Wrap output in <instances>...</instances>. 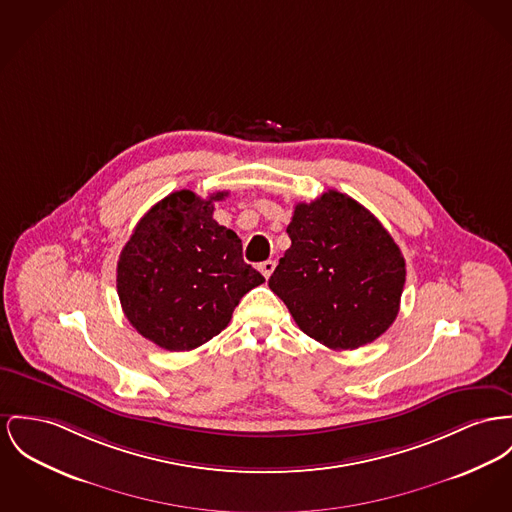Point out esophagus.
Segmentation results:
<instances>
[{
  "label": "esophagus",
  "instance_id": "esophagus-1",
  "mask_svg": "<svg viewBox=\"0 0 512 512\" xmlns=\"http://www.w3.org/2000/svg\"><path fill=\"white\" fill-rule=\"evenodd\" d=\"M258 270L268 279V277L272 275L273 270H275V262H273V260H266V262H262V264L258 266Z\"/></svg>",
  "mask_w": 512,
  "mask_h": 512
}]
</instances>
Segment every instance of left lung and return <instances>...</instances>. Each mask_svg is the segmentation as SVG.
<instances>
[{"label":"left lung","instance_id":"obj_1","mask_svg":"<svg viewBox=\"0 0 512 512\" xmlns=\"http://www.w3.org/2000/svg\"><path fill=\"white\" fill-rule=\"evenodd\" d=\"M291 246L268 285L297 326L330 349H357L398 316L406 260L390 233L359 202L328 190L297 204Z\"/></svg>","mask_w":512,"mask_h":512}]
</instances>
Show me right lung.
I'll return each instance as SVG.
<instances>
[{
    "instance_id": "add662e5",
    "label": "right lung",
    "mask_w": 512,
    "mask_h": 512,
    "mask_svg": "<svg viewBox=\"0 0 512 512\" xmlns=\"http://www.w3.org/2000/svg\"><path fill=\"white\" fill-rule=\"evenodd\" d=\"M190 190L153 205L122 248L116 287L137 332L163 349L190 351L231 322L240 299L264 275L242 260L235 231L213 219V204Z\"/></svg>"
}]
</instances>
